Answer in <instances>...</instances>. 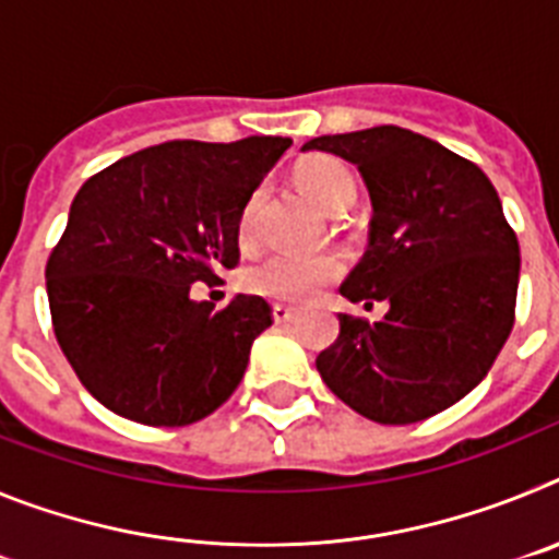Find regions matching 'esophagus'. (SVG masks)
I'll list each match as a JSON object with an SVG mask.
<instances>
[{"label":"esophagus","instance_id":"34e87169","mask_svg":"<svg viewBox=\"0 0 559 559\" xmlns=\"http://www.w3.org/2000/svg\"><path fill=\"white\" fill-rule=\"evenodd\" d=\"M271 316H274L276 324H288V322H294L296 310L285 308V305H274V308H271Z\"/></svg>","mask_w":559,"mask_h":559}]
</instances>
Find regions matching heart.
<instances>
[{"label": "heart", "instance_id": "1", "mask_svg": "<svg viewBox=\"0 0 559 559\" xmlns=\"http://www.w3.org/2000/svg\"><path fill=\"white\" fill-rule=\"evenodd\" d=\"M296 181L308 192V199L328 215H344L358 201V181L344 162L333 156H313L296 170ZM263 206V190L251 192L246 201L240 221H237V237L240 243H254L257 218ZM341 274V263L333 254H271L251 265L243 276V285L257 296L274 299V302H308L328 283Z\"/></svg>", "mask_w": 559, "mask_h": 559}]
</instances>
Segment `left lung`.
<instances>
[{"mask_svg": "<svg viewBox=\"0 0 559 559\" xmlns=\"http://www.w3.org/2000/svg\"><path fill=\"white\" fill-rule=\"evenodd\" d=\"M358 167L372 201L369 249L341 296L386 302L383 322L338 316L316 358L330 392L380 426L445 412L487 378L515 322L521 249L473 162L397 126L305 142Z\"/></svg>", "mask_w": 559, "mask_h": 559, "instance_id": "left-lung-1", "label": "left lung"}]
</instances>
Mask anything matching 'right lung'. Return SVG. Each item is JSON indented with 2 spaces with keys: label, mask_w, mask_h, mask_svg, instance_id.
Segmentation results:
<instances>
[{
  "label": "right lung",
  "mask_w": 559,
  "mask_h": 559,
  "mask_svg": "<svg viewBox=\"0 0 559 559\" xmlns=\"http://www.w3.org/2000/svg\"><path fill=\"white\" fill-rule=\"evenodd\" d=\"M288 136L165 142L78 190L49 254L47 296L63 355L88 394L142 426H190L231 397L271 328L263 296L224 310L192 283L237 265V221Z\"/></svg>",
  "instance_id": "obj_1"
}]
</instances>
